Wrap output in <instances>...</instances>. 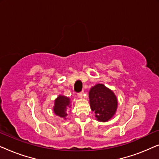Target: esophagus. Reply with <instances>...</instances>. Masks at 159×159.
I'll list each match as a JSON object with an SVG mask.
<instances>
[{
  "instance_id": "1",
  "label": "esophagus",
  "mask_w": 159,
  "mask_h": 159,
  "mask_svg": "<svg viewBox=\"0 0 159 159\" xmlns=\"http://www.w3.org/2000/svg\"><path fill=\"white\" fill-rule=\"evenodd\" d=\"M77 95H78V97L80 98H82V97H83V93L82 92H81V93H79L77 94Z\"/></svg>"
}]
</instances>
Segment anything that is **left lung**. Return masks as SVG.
Listing matches in <instances>:
<instances>
[{
  "mask_svg": "<svg viewBox=\"0 0 159 159\" xmlns=\"http://www.w3.org/2000/svg\"><path fill=\"white\" fill-rule=\"evenodd\" d=\"M91 109L97 120L107 121L114 116L117 108V99L111 90L103 84H98L89 93Z\"/></svg>",
  "mask_w": 159,
  "mask_h": 159,
  "instance_id": "8db88e82",
  "label": "left lung"
}]
</instances>
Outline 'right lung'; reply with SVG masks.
I'll use <instances>...</instances> for the list:
<instances>
[{"mask_svg":"<svg viewBox=\"0 0 159 159\" xmlns=\"http://www.w3.org/2000/svg\"><path fill=\"white\" fill-rule=\"evenodd\" d=\"M70 100L66 96L59 95L55 101L53 111L57 116L65 118L67 116L66 110L70 107Z\"/></svg>","mask_w":159,"mask_h":159,"instance_id":"right-lung-1","label":"right lung"}]
</instances>
